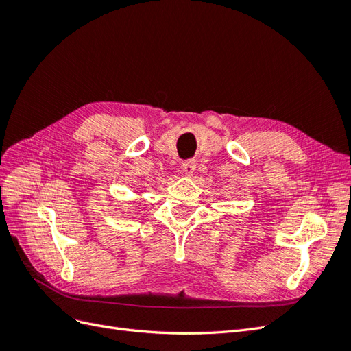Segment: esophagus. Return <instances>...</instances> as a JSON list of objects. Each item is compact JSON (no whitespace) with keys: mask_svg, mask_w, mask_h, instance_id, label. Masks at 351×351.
Here are the masks:
<instances>
[{"mask_svg":"<svg viewBox=\"0 0 351 351\" xmlns=\"http://www.w3.org/2000/svg\"><path fill=\"white\" fill-rule=\"evenodd\" d=\"M182 168H183V173L186 176H192L195 173V169H196V161H195V159H187V161L183 162Z\"/></svg>","mask_w":351,"mask_h":351,"instance_id":"obj_1","label":"esophagus"}]
</instances>
